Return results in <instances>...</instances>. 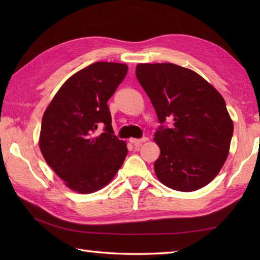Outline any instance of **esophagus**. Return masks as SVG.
Masks as SVG:
<instances>
[{
  "mask_svg": "<svg viewBox=\"0 0 260 260\" xmlns=\"http://www.w3.org/2000/svg\"><path fill=\"white\" fill-rule=\"evenodd\" d=\"M147 141H148L147 137H143V139H141V140H136V139H131L129 140V142L132 143V144H134L135 146H141L143 143H145Z\"/></svg>",
  "mask_w": 260,
  "mask_h": 260,
  "instance_id": "obj_1",
  "label": "esophagus"
}]
</instances>
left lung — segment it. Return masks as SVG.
I'll use <instances>...</instances> for the list:
<instances>
[{
  "label": "left lung",
  "mask_w": 260,
  "mask_h": 260,
  "mask_svg": "<svg viewBox=\"0 0 260 260\" xmlns=\"http://www.w3.org/2000/svg\"><path fill=\"white\" fill-rule=\"evenodd\" d=\"M135 74L159 123H173L154 134L158 181L182 192L206 186L223 167L234 133L223 97L196 71L174 63H140Z\"/></svg>",
  "instance_id": "1"
}]
</instances>
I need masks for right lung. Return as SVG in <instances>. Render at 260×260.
<instances>
[{
    "label": "right lung",
    "instance_id": "1",
    "mask_svg": "<svg viewBox=\"0 0 260 260\" xmlns=\"http://www.w3.org/2000/svg\"><path fill=\"white\" fill-rule=\"evenodd\" d=\"M125 63L95 62L66 80L42 117L39 146L66 186L82 194L106 186L127 155L107 106L127 74ZM105 132L96 137L98 125Z\"/></svg>",
    "mask_w": 260,
    "mask_h": 260
}]
</instances>
